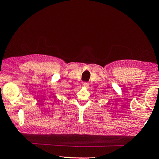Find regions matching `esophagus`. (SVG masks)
<instances>
[{"label": "esophagus", "mask_w": 159, "mask_h": 159, "mask_svg": "<svg viewBox=\"0 0 159 159\" xmlns=\"http://www.w3.org/2000/svg\"><path fill=\"white\" fill-rule=\"evenodd\" d=\"M83 85L84 86V87L88 88H89V84L88 82H84V84H83Z\"/></svg>", "instance_id": "esophagus-1"}]
</instances>
